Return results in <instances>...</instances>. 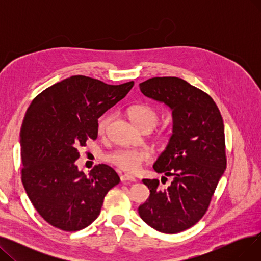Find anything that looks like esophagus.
I'll return each instance as SVG.
<instances>
[{
  "mask_svg": "<svg viewBox=\"0 0 261 261\" xmlns=\"http://www.w3.org/2000/svg\"><path fill=\"white\" fill-rule=\"evenodd\" d=\"M120 181H121V182H126V181H132V182H134V181H135V177H134L133 175H131V174L125 173V174L120 175Z\"/></svg>",
  "mask_w": 261,
  "mask_h": 261,
  "instance_id": "34e87169",
  "label": "esophagus"
}]
</instances>
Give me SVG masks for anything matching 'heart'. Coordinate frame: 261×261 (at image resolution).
<instances>
[{
	"mask_svg": "<svg viewBox=\"0 0 261 261\" xmlns=\"http://www.w3.org/2000/svg\"><path fill=\"white\" fill-rule=\"evenodd\" d=\"M127 115L135 127L140 130L145 128L153 129L159 122L156 110L148 105H133L128 108ZM111 120V116L106 115L98 121V132L103 133ZM150 153L146 150L138 149H118L106 155V161L112 165L129 172L138 171L144 163L148 162Z\"/></svg>",
	"mask_w": 261,
	"mask_h": 261,
	"instance_id": "obj_1",
	"label": "heart"
}]
</instances>
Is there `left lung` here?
I'll return each instance as SVG.
<instances>
[{"mask_svg": "<svg viewBox=\"0 0 261 261\" xmlns=\"http://www.w3.org/2000/svg\"><path fill=\"white\" fill-rule=\"evenodd\" d=\"M140 89L171 109L173 127L166 149L153 165L158 173L172 176V182L162 189L159 180L144 179L150 196L139 214L152 228L176 234L206 213L226 168L223 119L208 94L181 78H150Z\"/></svg>", "mask_w": 261, "mask_h": 261, "instance_id": "1", "label": "left lung"}]
</instances>
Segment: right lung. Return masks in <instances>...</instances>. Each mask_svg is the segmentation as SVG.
<instances>
[{
	"mask_svg": "<svg viewBox=\"0 0 261 261\" xmlns=\"http://www.w3.org/2000/svg\"><path fill=\"white\" fill-rule=\"evenodd\" d=\"M134 85L119 86L87 76L66 78L32 101L20 131L22 183L34 207L50 225L66 231L89 226L105 196L120 181L106 164L88 175L78 170V148L96 140L98 118Z\"/></svg>",
	"mask_w": 261,
	"mask_h": 261,
	"instance_id": "add662e5",
	"label": "right lung"
}]
</instances>
